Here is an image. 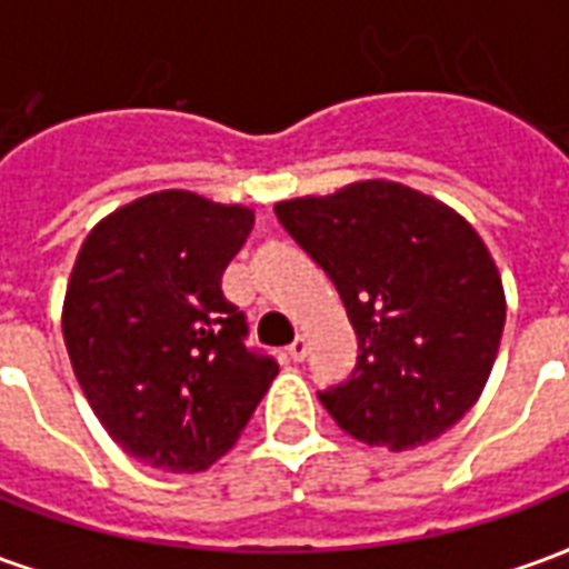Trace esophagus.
<instances>
[{"mask_svg": "<svg viewBox=\"0 0 569 569\" xmlns=\"http://www.w3.org/2000/svg\"><path fill=\"white\" fill-rule=\"evenodd\" d=\"M286 353H289V359H292V362H301V359L308 357V341H305V338H296L292 345L286 347Z\"/></svg>", "mask_w": 569, "mask_h": 569, "instance_id": "1", "label": "esophagus"}]
</instances>
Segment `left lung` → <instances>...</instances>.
<instances>
[{"instance_id":"1","label":"left lung","mask_w":569,"mask_h":569,"mask_svg":"<svg viewBox=\"0 0 569 569\" xmlns=\"http://www.w3.org/2000/svg\"><path fill=\"white\" fill-rule=\"evenodd\" d=\"M273 212L329 273L359 338L353 375L320 393L335 423L390 451L439 439L476 406L506 322L500 271L476 228L387 179Z\"/></svg>"}]
</instances>
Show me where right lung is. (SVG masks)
Returning <instances> with one entry per match:
<instances>
[{
  "instance_id": "1",
  "label": "right lung",
  "mask_w": 569,
  "mask_h": 569,
  "mask_svg": "<svg viewBox=\"0 0 569 569\" xmlns=\"http://www.w3.org/2000/svg\"><path fill=\"white\" fill-rule=\"evenodd\" d=\"M256 216L191 191L133 200L84 237L63 301L69 362L106 432L140 463H216L280 366L249 350L222 273Z\"/></svg>"
}]
</instances>
